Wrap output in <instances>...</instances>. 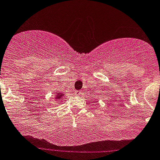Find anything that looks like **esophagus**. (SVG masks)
<instances>
[{
    "instance_id": "obj_1",
    "label": "esophagus",
    "mask_w": 160,
    "mask_h": 160,
    "mask_svg": "<svg viewBox=\"0 0 160 160\" xmlns=\"http://www.w3.org/2000/svg\"><path fill=\"white\" fill-rule=\"evenodd\" d=\"M75 94H76V96H81L83 93H82L81 91H76L75 92Z\"/></svg>"
}]
</instances>
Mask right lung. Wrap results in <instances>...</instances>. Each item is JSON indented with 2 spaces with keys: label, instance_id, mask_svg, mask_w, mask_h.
I'll use <instances>...</instances> for the list:
<instances>
[{
  "label": "right lung",
  "instance_id": "obj_1",
  "mask_svg": "<svg viewBox=\"0 0 160 160\" xmlns=\"http://www.w3.org/2000/svg\"><path fill=\"white\" fill-rule=\"evenodd\" d=\"M62 97H63V96H62V94H61V95L57 96V97L55 98V99H58V98H59V99H61V98H62Z\"/></svg>",
  "mask_w": 160,
  "mask_h": 160
}]
</instances>
